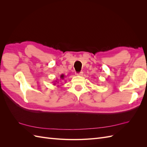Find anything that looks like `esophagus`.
Here are the masks:
<instances>
[{
	"instance_id": "1",
	"label": "esophagus",
	"mask_w": 147,
	"mask_h": 147,
	"mask_svg": "<svg viewBox=\"0 0 147 147\" xmlns=\"http://www.w3.org/2000/svg\"><path fill=\"white\" fill-rule=\"evenodd\" d=\"M83 72H80V73H77V75H79V76H82V75H83Z\"/></svg>"
}]
</instances>
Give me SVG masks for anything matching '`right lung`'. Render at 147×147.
Instances as JSON below:
<instances>
[{
    "instance_id": "right-lung-1",
    "label": "right lung",
    "mask_w": 147,
    "mask_h": 147,
    "mask_svg": "<svg viewBox=\"0 0 147 147\" xmlns=\"http://www.w3.org/2000/svg\"><path fill=\"white\" fill-rule=\"evenodd\" d=\"M60 78H61V79L63 80V79H64V74H62V75H61ZM59 83V82L56 80V81H55V83H53V84H54V85H56V83ZM57 86H59V85H57Z\"/></svg>"
}]
</instances>
